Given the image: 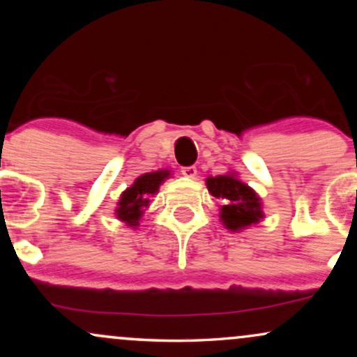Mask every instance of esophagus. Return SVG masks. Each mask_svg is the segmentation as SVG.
Returning <instances> with one entry per match:
<instances>
[{"instance_id": "esophagus-1", "label": "esophagus", "mask_w": 357, "mask_h": 357, "mask_svg": "<svg viewBox=\"0 0 357 357\" xmlns=\"http://www.w3.org/2000/svg\"><path fill=\"white\" fill-rule=\"evenodd\" d=\"M181 174L186 176V178H195L198 174V169L195 166H184L181 167Z\"/></svg>"}]
</instances>
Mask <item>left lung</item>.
<instances>
[{"label":"left lung","instance_id":"8db88e82","mask_svg":"<svg viewBox=\"0 0 357 357\" xmlns=\"http://www.w3.org/2000/svg\"><path fill=\"white\" fill-rule=\"evenodd\" d=\"M208 191L218 198L223 206L220 208V220L231 231H240L252 227L264 218L261 202L248 184L241 183L235 174L210 176L206 179Z\"/></svg>","mask_w":357,"mask_h":357}]
</instances>
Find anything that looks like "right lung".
Wrapping results in <instances>:
<instances>
[{
  "mask_svg": "<svg viewBox=\"0 0 357 357\" xmlns=\"http://www.w3.org/2000/svg\"><path fill=\"white\" fill-rule=\"evenodd\" d=\"M167 178H169V171L167 169L139 176L132 186L127 188L121 195L116 210L117 218L124 221L127 227L136 228L141 216L144 215L146 208L149 206V198L158 192L161 183H165V179Z\"/></svg>",
  "mask_w": 357,
  "mask_h": 357,
  "instance_id": "add662e5",
  "label": "right lung"
}]
</instances>
